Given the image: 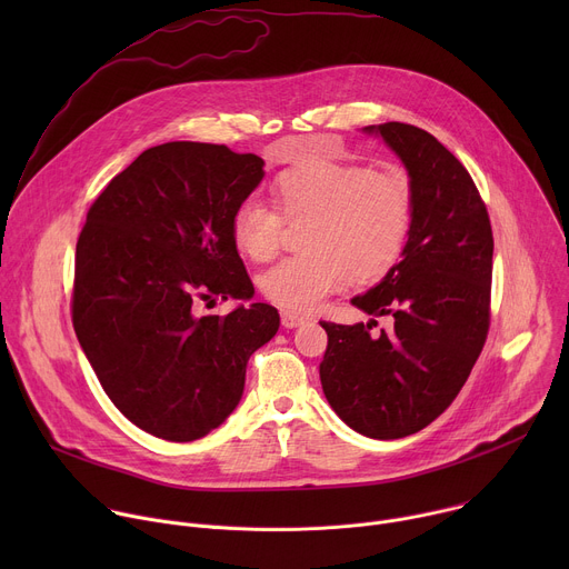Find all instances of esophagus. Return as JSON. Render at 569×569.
Instances as JSON below:
<instances>
[{
  "mask_svg": "<svg viewBox=\"0 0 569 569\" xmlns=\"http://www.w3.org/2000/svg\"><path fill=\"white\" fill-rule=\"evenodd\" d=\"M303 321H306V317H301V315H297V312H290V310H283V312H281L283 329H297V327H301Z\"/></svg>",
  "mask_w": 569,
  "mask_h": 569,
  "instance_id": "1",
  "label": "esophagus"
}]
</instances>
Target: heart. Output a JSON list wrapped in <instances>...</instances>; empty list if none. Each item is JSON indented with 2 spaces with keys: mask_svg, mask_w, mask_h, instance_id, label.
<instances>
[{
  "mask_svg": "<svg viewBox=\"0 0 569 569\" xmlns=\"http://www.w3.org/2000/svg\"><path fill=\"white\" fill-rule=\"evenodd\" d=\"M274 193L290 222L310 220L306 254L277 263L259 281L261 292L283 310H312L345 283L347 272L358 281L385 277L408 242L415 193L398 169L317 161L283 173ZM283 216L261 198L240 202L231 220L238 250L252 261L272 259Z\"/></svg>",
  "mask_w": 569,
  "mask_h": 569,
  "instance_id": "obj_1",
  "label": "heart"
}]
</instances>
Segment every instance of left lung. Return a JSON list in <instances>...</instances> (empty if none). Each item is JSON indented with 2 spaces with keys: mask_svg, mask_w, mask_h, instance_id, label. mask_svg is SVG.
I'll return each instance as SVG.
<instances>
[{
  "mask_svg": "<svg viewBox=\"0 0 569 569\" xmlns=\"http://www.w3.org/2000/svg\"><path fill=\"white\" fill-rule=\"evenodd\" d=\"M408 171L415 213L400 261L351 299L389 329L319 321L329 347L319 380L336 415L371 439H402L430 426L457 398L489 333L493 231L461 161L408 123L362 128Z\"/></svg>",
  "mask_w": 569,
  "mask_h": 569,
  "instance_id": "left-lung-1",
  "label": "left lung"
}]
</instances>
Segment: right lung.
I'll use <instances>...</instances> for the list:
<instances>
[{
  "label": "right lung",
  "instance_id": "add662e5",
  "mask_svg": "<svg viewBox=\"0 0 569 569\" xmlns=\"http://www.w3.org/2000/svg\"><path fill=\"white\" fill-rule=\"evenodd\" d=\"M266 161L227 146L143 150L90 207L76 242L73 331L117 410L143 432L196 441L236 410L250 356L279 331L254 297L231 220Z\"/></svg>",
  "mask_w": 569,
  "mask_h": 569
}]
</instances>
